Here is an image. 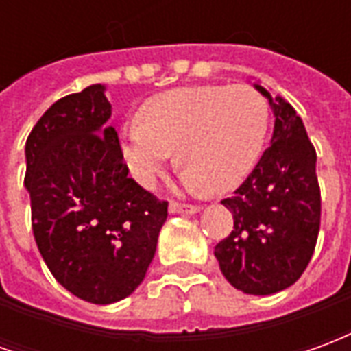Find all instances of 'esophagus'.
I'll use <instances>...</instances> for the list:
<instances>
[{"mask_svg":"<svg viewBox=\"0 0 351 351\" xmlns=\"http://www.w3.org/2000/svg\"><path fill=\"white\" fill-rule=\"evenodd\" d=\"M201 208L193 205H180V203H171L169 205V213L171 214H195L199 213Z\"/></svg>","mask_w":351,"mask_h":351,"instance_id":"obj_1","label":"esophagus"}]
</instances>
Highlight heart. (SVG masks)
Returning a JSON list of instances; mask_svg holds the SVG:
<instances>
[{
    "label": "heart",
    "mask_w": 351,
    "mask_h": 351,
    "mask_svg": "<svg viewBox=\"0 0 351 351\" xmlns=\"http://www.w3.org/2000/svg\"><path fill=\"white\" fill-rule=\"evenodd\" d=\"M141 118L123 123L120 152L131 176L150 188L176 150L191 190H233L258 163L269 105L252 86H188L154 95Z\"/></svg>",
    "instance_id": "1"
}]
</instances>
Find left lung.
Segmentation results:
<instances>
[{
  "label": "left lung",
  "mask_w": 351,
  "mask_h": 351,
  "mask_svg": "<svg viewBox=\"0 0 351 351\" xmlns=\"http://www.w3.org/2000/svg\"><path fill=\"white\" fill-rule=\"evenodd\" d=\"M274 114L271 146L250 176L221 205L233 214V231L214 256L231 286L248 295L286 289L306 269L319 233L316 150L301 116L284 97L254 84Z\"/></svg>",
  "instance_id": "left-lung-1"
}]
</instances>
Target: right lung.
Masks as SVG:
<instances>
[{"instance_id":"obj_1","label":"right lung","mask_w":351,"mask_h":351,"mask_svg":"<svg viewBox=\"0 0 351 351\" xmlns=\"http://www.w3.org/2000/svg\"><path fill=\"white\" fill-rule=\"evenodd\" d=\"M105 92L92 84L58 99L26 141L37 248L52 276L93 304L137 289L167 220V203L128 176Z\"/></svg>"}]
</instances>
